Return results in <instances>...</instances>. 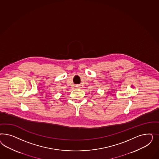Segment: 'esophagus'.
<instances>
[{"instance_id": "34e87169", "label": "esophagus", "mask_w": 159, "mask_h": 159, "mask_svg": "<svg viewBox=\"0 0 159 159\" xmlns=\"http://www.w3.org/2000/svg\"><path fill=\"white\" fill-rule=\"evenodd\" d=\"M76 87H77V88H79V87H80L79 86H78V85H76Z\"/></svg>"}]
</instances>
